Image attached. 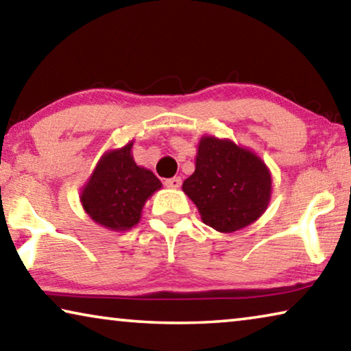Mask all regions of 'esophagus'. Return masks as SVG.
Instances as JSON below:
<instances>
[{
	"label": "esophagus",
	"mask_w": 351,
	"mask_h": 351,
	"mask_svg": "<svg viewBox=\"0 0 351 351\" xmlns=\"http://www.w3.org/2000/svg\"><path fill=\"white\" fill-rule=\"evenodd\" d=\"M181 178L180 176H175V178H170V180H165V186L167 187H171V189H178V187L181 186Z\"/></svg>",
	"instance_id": "obj_1"
}]
</instances>
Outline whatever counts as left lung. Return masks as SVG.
Instances as JSON below:
<instances>
[{
  "instance_id": "obj_1",
  "label": "left lung",
  "mask_w": 351,
  "mask_h": 351,
  "mask_svg": "<svg viewBox=\"0 0 351 351\" xmlns=\"http://www.w3.org/2000/svg\"><path fill=\"white\" fill-rule=\"evenodd\" d=\"M271 171L260 156L228 138L203 135L198 142L195 171L182 191L202 221L221 233L254 223L269 205Z\"/></svg>"
}]
</instances>
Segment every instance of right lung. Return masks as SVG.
Returning a JSON list of instances; mask_svg holds the SVG:
<instances>
[{"instance_id": "1", "label": "right lung", "mask_w": 351, "mask_h": 351, "mask_svg": "<svg viewBox=\"0 0 351 351\" xmlns=\"http://www.w3.org/2000/svg\"><path fill=\"white\" fill-rule=\"evenodd\" d=\"M132 145L104 153L80 192L88 216L113 232L137 226L146 200L162 187L153 171L135 164Z\"/></svg>"}]
</instances>
